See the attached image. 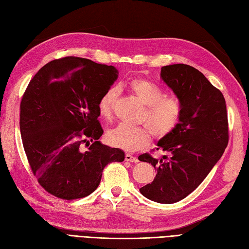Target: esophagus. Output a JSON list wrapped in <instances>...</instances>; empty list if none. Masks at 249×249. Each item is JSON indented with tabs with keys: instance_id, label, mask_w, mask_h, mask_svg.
<instances>
[{
	"instance_id": "obj_1",
	"label": "esophagus",
	"mask_w": 249,
	"mask_h": 249,
	"mask_svg": "<svg viewBox=\"0 0 249 249\" xmlns=\"http://www.w3.org/2000/svg\"><path fill=\"white\" fill-rule=\"evenodd\" d=\"M124 160H125V161H130V162H138V159H137V157L133 156V155H131V154H129V153H126V154L124 155Z\"/></svg>"
}]
</instances>
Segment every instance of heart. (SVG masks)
Instances as JSON below:
<instances>
[{"label": "heart", "instance_id": "obj_1", "mask_svg": "<svg viewBox=\"0 0 249 249\" xmlns=\"http://www.w3.org/2000/svg\"><path fill=\"white\" fill-rule=\"evenodd\" d=\"M124 88L144 106L139 119L143 125H117L107 133L108 143L133 152L147 147L152 134L155 138H163L178 128L184 113L183 104L178 96L163 95L160 87L144 78H133L125 83ZM117 98L118 93L115 89H108L101 95L97 107L105 120L113 119Z\"/></svg>", "mask_w": 249, "mask_h": 249}]
</instances>
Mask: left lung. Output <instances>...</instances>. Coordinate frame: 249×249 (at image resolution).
<instances>
[{"instance_id":"8db88e82","label":"left lung","mask_w":249,"mask_h":249,"mask_svg":"<svg viewBox=\"0 0 249 249\" xmlns=\"http://www.w3.org/2000/svg\"><path fill=\"white\" fill-rule=\"evenodd\" d=\"M160 77L181 100L184 113L178 128L157 143L167 155L138 156L156 171L139 191L151 201L172 204L195 191L221 159L229 141L228 116L221 90L193 66H162Z\"/></svg>"}]
</instances>
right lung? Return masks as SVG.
I'll return each instance as SVG.
<instances>
[{"instance_id": "add662e5", "label": "right lung", "mask_w": 249, "mask_h": 249, "mask_svg": "<svg viewBox=\"0 0 249 249\" xmlns=\"http://www.w3.org/2000/svg\"><path fill=\"white\" fill-rule=\"evenodd\" d=\"M117 72L112 65L65 57L48 62L30 80L20 105L22 142L30 169L50 195L65 201L86 197L107 163L124 160V151L98 142L104 130L97 105Z\"/></svg>"}]
</instances>
